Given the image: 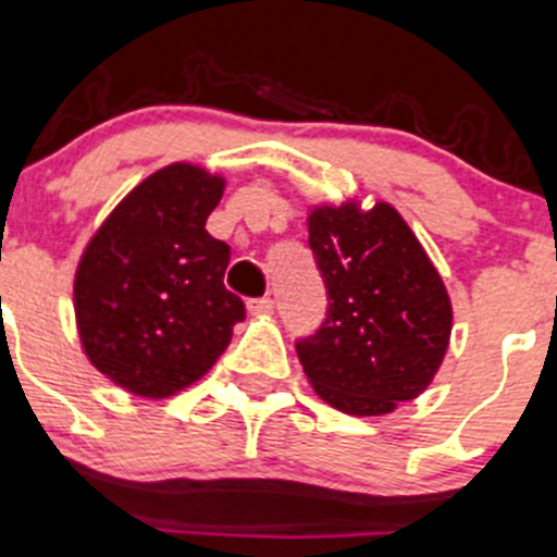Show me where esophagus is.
Here are the masks:
<instances>
[{
	"instance_id": "1",
	"label": "esophagus",
	"mask_w": 557,
	"mask_h": 557,
	"mask_svg": "<svg viewBox=\"0 0 557 557\" xmlns=\"http://www.w3.org/2000/svg\"><path fill=\"white\" fill-rule=\"evenodd\" d=\"M247 310L252 315H269L274 313V299H269V296H263V299H252V302L247 305Z\"/></svg>"
}]
</instances>
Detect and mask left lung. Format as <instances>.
I'll return each instance as SVG.
<instances>
[{
    "label": "left lung",
    "mask_w": 557,
    "mask_h": 557,
    "mask_svg": "<svg viewBox=\"0 0 557 557\" xmlns=\"http://www.w3.org/2000/svg\"><path fill=\"white\" fill-rule=\"evenodd\" d=\"M308 242L330 294L326 321L296 343L315 396L355 418L412 401L443 366L454 305L412 227L389 202L308 208Z\"/></svg>",
    "instance_id": "obj_1"
}]
</instances>
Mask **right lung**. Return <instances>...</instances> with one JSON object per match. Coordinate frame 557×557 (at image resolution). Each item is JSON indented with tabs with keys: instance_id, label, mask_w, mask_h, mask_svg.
Here are the masks:
<instances>
[{
	"instance_id": "add662e5",
	"label": "right lung",
	"mask_w": 557,
	"mask_h": 557,
	"mask_svg": "<svg viewBox=\"0 0 557 557\" xmlns=\"http://www.w3.org/2000/svg\"><path fill=\"white\" fill-rule=\"evenodd\" d=\"M225 184V175L173 161L139 181L82 249V351L132 396L161 401L195 384L244 319V302L222 283L231 249L206 231Z\"/></svg>"
}]
</instances>
